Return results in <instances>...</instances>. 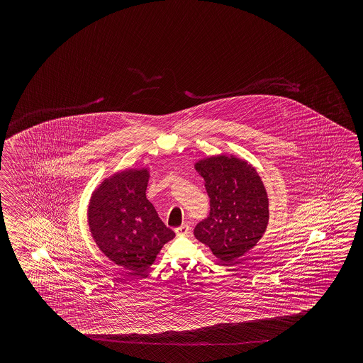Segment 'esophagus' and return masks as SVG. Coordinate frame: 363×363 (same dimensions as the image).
<instances>
[{"label": "esophagus", "mask_w": 363, "mask_h": 363, "mask_svg": "<svg viewBox=\"0 0 363 363\" xmlns=\"http://www.w3.org/2000/svg\"><path fill=\"white\" fill-rule=\"evenodd\" d=\"M175 232H177L178 236H186V235L191 232V228H189L188 224H182L180 227H178V228L175 230Z\"/></svg>", "instance_id": "1"}]
</instances>
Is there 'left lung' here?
Here are the masks:
<instances>
[{"label":"left lung","mask_w":363,"mask_h":363,"mask_svg":"<svg viewBox=\"0 0 363 363\" xmlns=\"http://www.w3.org/2000/svg\"><path fill=\"white\" fill-rule=\"evenodd\" d=\"M205 180L210 214L194 236L224 266L238 263L257 245L269 224V197L250 163L235 155H211L194 163Z\"/></svg>","instance_id":"1"}]
</instances>
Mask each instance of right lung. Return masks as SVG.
<instances>
[{"label": "right lung", "instance_id": "obj_1", "mask_svg": "<svg viewBox=\"0 0 363 363\" xmlns=\"http://www.w3.org/2000/svg\"><path fill=\"white\" fill-rule=\"evenodd\" d=\"M147 169L119 171L101 183L88 206L93 240L110 261L141 275L175 233L147 199Z\"/></svg>", "mask_w": 363, "mask_h": 363}]
</instances>
